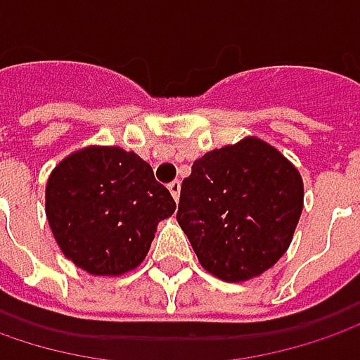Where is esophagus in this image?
I'll return each instance as SVG.
<instances>
[{"mask_svg": "<svg viewBox=\"0 0 360 360\" xmlns=\"http://www.w3.org/2000/svg\"><path fill=\"white\" fill-rule=\"evenodd\" d=\"M169 191H171V195L175 198V201H179V195H181V181H171L169 183Z\"/></svg>", "mask_w": 360, "mask_h": 360, "instance_id": "1", "label": "esophagus"}]
</instances>
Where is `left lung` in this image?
<instances>
[{"instance_id":"1","label":"left lung","mask_w":360,"mask_h":360,"mask_svg":"<svg viewBox=\"0 0 360 360\" xmlns=\"http://www.w3.org/2000/svg\"><path fill=\"white\" fill-rule=\"evenodd\" d=\"M302 207L300 171L275 146L248 136L193 162L181 185L177 222L201 266L238 283L285 255Z\"/></svg>"}]
</instances>
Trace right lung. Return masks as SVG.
Masks as SVG:
<instances>
[{
  "label": "right lung",
  "instance_id": "right-lung-1",
  "mask_svg": "<svg viewBox=\"0 0 360 360\" xmlns=\"http://www.w3.org/2000/svg\"><path fill=\"white\" fill-rule=\"evenodd\" d=\"M153 167L120 146H87L63 159L46 183V218L79 269L116 277L144 261L157 224L175 212Z\"/></svg>",
  "mask_w": 360,
  "mask_h": 360
}]
</instances>
